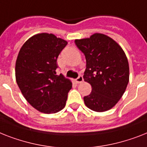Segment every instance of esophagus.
Wrapping results in <instances>:
<instances>
[{
  "mask_svg": "<svg viewBox=\"0 0 147 147\" xmlns=\"http://www.w3.org/2000/svg\"><path fill=\"white\" fill-rule=\"evenodd\" d=\"M83 81H84V78H83V77H82V76H79L76 79V82L77 84H80V83H82Z\"/></svg>",
  "mask_w": 147,
  "mask_h": 147,
  "instance_id": "34e87169",
  "label": "esophagus"
}]
</instances>
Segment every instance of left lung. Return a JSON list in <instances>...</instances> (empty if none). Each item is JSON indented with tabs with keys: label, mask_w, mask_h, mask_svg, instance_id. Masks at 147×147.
I'll return each mask as SVG.
<instances>
[{
	"label": "left lung",
	"mask_w": 147,
	"mask_h": 147,
	"mask_svg": "<svg viewBox=\"0 0 147 147\" xmlns=\"http://www.w3.org/2000/svg\"><path fill=\"white\" fill-rule=\"evenodd\" d=\"M75 43L85 56L83 78L92 88L91 93L84 97V103L95 112L110 109L121 99L129 82L125 52L113 39L100 33Z\"/></svg>",
	"instance_id": "8db88e82"
}]
</instances>
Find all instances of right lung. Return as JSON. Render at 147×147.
I'll return each instance as SVG.
<instances>
[{
  "label": "right lung",
  "mask_w": 147,
  "mask_h": 147,
  "mask_svg": "<svg viewBox=\"0 0 147 147\" xmlns=\"http://www.w3.org/2000/svg\"><path fill=\"white\" fill-rule=\"evenodd\" d=\"M67 41L53 34H35L26 40L16 62V79L26 100L39 112L56 113L65 106L71 82L57 75L58 56Z\"/></svg>",
  "instance_id": "add662e5"
}]
</instances>
